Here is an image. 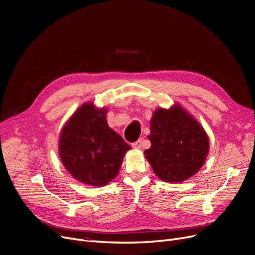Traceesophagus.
<instances>
[{
  "label": "esophagus",
  "mask_w": 255,
  "mask_h": 255,
  "mask_svg": "<svg viewBox=\"0 0 255 255\" xmlns=\"http://www.w3.org/2000/svg\"><path fill=\"white\" fill-rule=\"evenodd\" d=\"M132 148H134V149H140V148H141V139H138V140H136L135 142L132 143Z\"/></svg>",
  "instance_id": "esophagus-1"
}]
</instances>
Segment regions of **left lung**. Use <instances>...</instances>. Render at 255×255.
<instances>
[{"instance_id":"1","label":"left lung","mask_w":255,"mask_h":255,"mask_svg":"<svg viewBox=\"0 0 255 255\" xmlns=\"http://www.w3.org/2000/svg\"><path fill=\"white\" fill-rule=\"evenodd\" d=\"M148 138L151 147L143 155L164 182L179 183L191 178L202 168L209 151L204 128L178 103L155 110Z\"/></svg>"}]
</instances>
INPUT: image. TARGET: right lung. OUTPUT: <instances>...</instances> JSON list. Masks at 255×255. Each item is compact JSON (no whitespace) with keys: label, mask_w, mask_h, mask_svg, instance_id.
<instances>
[{"label":"right lung","mask_w":255,"mask_h":255,"mask_svg":"<svg viewBox=\"0 0 255 255\" xmlns=\"http://www.w3.org/2000/svg\"><path fill=\"white\" fill-rule=\"evenodd\" d=\"M105 107L82 104L68 120L59 135L62 164L76 180L104 186L119 174L130 146L107 124Z\"/></svg>","instance_id":"right-lung-1"}]
</instances>
